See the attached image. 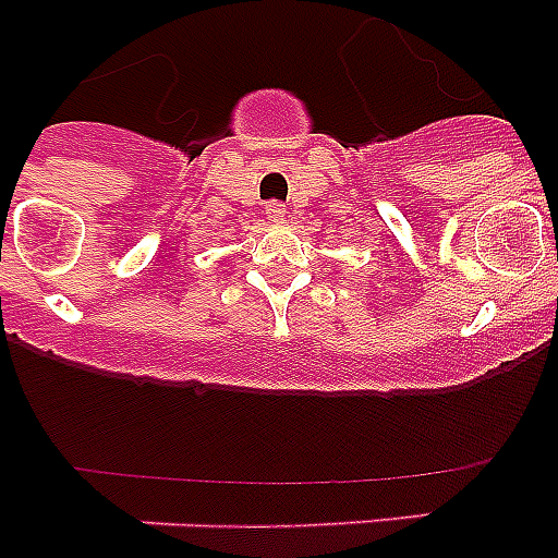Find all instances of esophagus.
<instances>
[{
    "mask_svg": "<svg viewBox=\"0 0 558 558\" xmlns=\"http://www.w3.org/2000/svg\"><path fill=\"white\" fill-rule=\"evenodd\" d=\"M265 218H268L270 223H282L284 204H279V201H270V204H265Z\"/></svg>",
    "mask_w": 558,
    "mask_h": 558,
    "instance_id": "obj_1",
    "label": "esophagus"
}]
</instances>
